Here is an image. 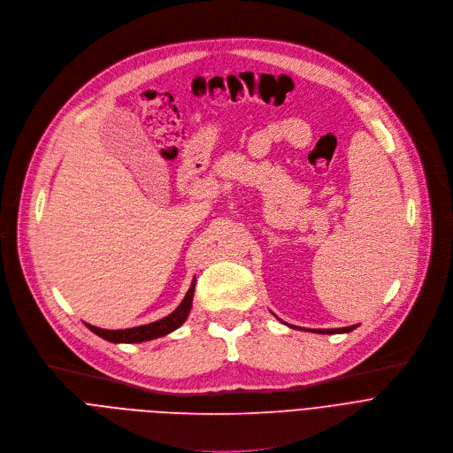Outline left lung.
Listing matches in <instances>:
<instances>
[{
    "label": "left lung",
    "mask_w": 453,
    "mask_h": 453,
    "mask_svg": "<svg viewBox=\"0 0 453 453\" xmlns=\"http://www.w3.org/2000/svg\"><path fill=\"white\" fill-rule=\"evenodd\" d=\"M291 326V325H289ZM358 325H353V326H344V328H319V330H311L314 334H346V332H351L353 328H357ZM296 328V326H295Z\"/></svg>",
    "instance_id": "left-lung-1"
}]
</instances>
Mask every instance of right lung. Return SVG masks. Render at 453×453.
<instances>
[{
	"mask_svg": "<svg viewBox=\"0 0 453 453\" xmlns=\"http://www.w3.org/2000/svg\"><path fill=\"white\" fill-rule=\"evenodd\" d=\"M195 280L188 291V295L184 296L182 303H180L169 316L158 319V321H153V323H148V325H141V326H134V328H125V330H105V328H98V326H93L85 323V326L88 330H93L96 335L104 337L105 341H111V342H142V341H151V339H157V337H162L173 330H176L180 325H182L189 312H191V307H193V296H195Z\"/></svg>",
	"mask_w": 453,
	"mask_h": 453,
	"instance_id": "obj_1",
	"label": "right lung"
}]
</instances>
